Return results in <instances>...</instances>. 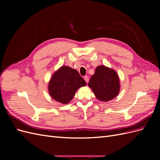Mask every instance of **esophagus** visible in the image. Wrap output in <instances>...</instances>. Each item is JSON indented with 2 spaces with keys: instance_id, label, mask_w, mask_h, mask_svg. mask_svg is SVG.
<instances>
[{
  "instance_id": "34e87169",
  "label": "esophagus",
  "mask_w": 160,
  "mask_h": 160,
  "mask_svg": "<svg viewBox=\"0 0 160 160\" xmlns=\"http://www.w3.org/2000/svg\"><path fill=\"white\" fill-rule=\"evenodd\" d=\"M84 79H85V81H86V83H88V82H89V77H88V76H85V77H84Z\"/></svg>"
}]
</instances>
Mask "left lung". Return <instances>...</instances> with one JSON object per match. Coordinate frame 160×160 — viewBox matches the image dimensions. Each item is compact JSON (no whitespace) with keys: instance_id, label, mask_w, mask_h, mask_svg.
<instances>
[{"instance_id":"left-lung-1","label":"left lung","mask_w":160,"mask_h":160,"mask_svg":"<svg viewBox=\"0 0 160 160\" xmlns=\"http://www.w3.org/2000/svg\"><path fill=\"white\" fill-rule=\"evenodd\" d=\"M88 85L97 99L106 102L116 98L120 91V81L117 72L105 65L96 67Z\"/></svg>"}]
</instances>
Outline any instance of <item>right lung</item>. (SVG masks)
Instances as JSON below:
<instances>
[{
  "label": "right lung",
  "mask_w": 160,
  "mask_h": 160,
  "mask_svg": "<svg viewBox=\"0 0 160 160\" xmlns=\"http://www.w3.org/2000/svg\"><path fill=\"white\" fill-rule=\"evenodd\" d=\"M86 82L77 70L68 66H62L57 69L49 81L48 90L51 98L62 104H67Z\"/></svg>",
  "instance_id": "right-lung-1"
}]
</instances>
